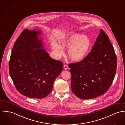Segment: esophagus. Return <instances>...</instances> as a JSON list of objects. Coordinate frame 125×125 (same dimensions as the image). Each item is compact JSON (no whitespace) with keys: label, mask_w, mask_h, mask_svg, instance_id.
Masks as SVG:
<instances>
[{"label":"esophagus","mask_w":125,"mask_h":125,"mask_svg":"<svg viewBox=\"0 0 125 125\" xmlns=\"http://www.w3.org/2000/svg\"><path fill=\"white\" fill-rule=\"evenodd\" d=\"M64 69H65V70H67V69H69L68 66L67 65H64Z\"/></svg>","instance_id":"obj_1"}]
</instances>
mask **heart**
<instances>
[{"instance_id": "b5f03b06", "label": "heart", "mask_w": 125, "mask_h": 125, "mask_svg": "<svg viewBox=\"0 0 125 125\" xmlns=\"http://www.w3.org/2000/svg\"><path fill=\"white\" fill-rule=\"evenodd\" d=\"M60 45L56 42L52 44L54 53L58 57L64 54L63 48H67V53L70 60L78 62L87 55L91 45V41L87 35L69 32L59 40Z\"/></svg>"}]
</instances>
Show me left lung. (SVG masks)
<instances>
[{
	"mask_svg": "<svg viewBox=\"0 0 125 125\" xmlns=\"http://www.w3.org/2000/svg\"><path fill=\"white\" fill-rule=\"evenodd\" d=\"M71 88L82 99L104 94L111 87L117 68V57L106 33L100 29L91 51L83 60L69 64Z\"/></svg>",
	"mask_w": 125,
	"mask_h": 125,
	"instance_id": "8db88e82",
	"label": "left lung"
}]
</instances>
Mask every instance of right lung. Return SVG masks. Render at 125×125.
<instances>
[{
	"label": "right lung",
	"mask_w": 125,
	"mask_h": 125,
	"mask_svg": "<svg viewBox=\"0 0 125 125\" xmlns=\"http://www.w3.org/2000/svg\"><path fill=\"white\" fill-rule=\"evenodd\" d=\"M41 33L23 30L14 43L9 62L10 74L17 90L31 98L46 97L63 69L62 62L52 59L43 49L37 36Z\"/></svg>",
	"instance_id": "1"
}]
</instances>
